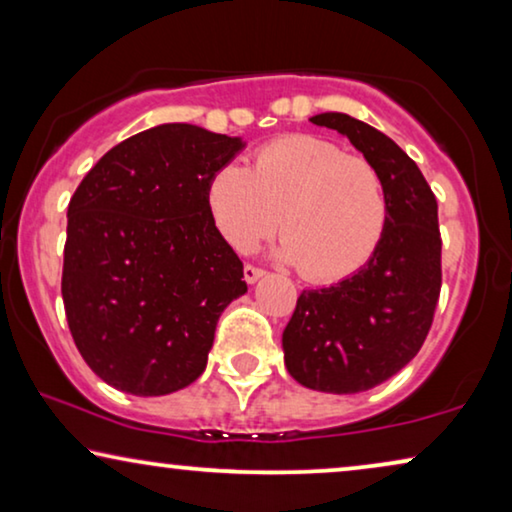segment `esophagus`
<instances>
[{
  "instance_id": "esophagus-1",
  "label": "esophagus",
  "mask_w": 512,
  "mask_h": 512,
  "mask_svg": "<svg viewBox=\"0 0 512 512\" xmlns=\"http://www.w3.org/2000/svg\"><path fill=\"white\" fill-rule=\"evenodd\" d=\"M263 275L265 272L261 268H256V265H244V282L247 284H256Z\"/></svg>"
}]
</instances>
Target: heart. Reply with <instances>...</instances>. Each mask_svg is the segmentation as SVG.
<instances>
[{"label": "heart", "instance_id": "obj_1", "mask_svg": "<svg viewBox=\"0 0 512 512\" xmlns=\"http://www.w3.org/2000/svg\"><path fill=\"white\" fill-rule=\"evenodd\" d=\"M207 207L235 251L251 249L279 226L277 256L310 282H340L366 268L389 219L375 167L317 135L261 146L251 170L223 165L209 179Z\"/></svg>", "mask_w": 512, "mask_h": 512}]
</instances>
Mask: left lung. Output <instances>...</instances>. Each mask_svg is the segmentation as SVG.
I'll return each instance as SVG.
<instances>
[{
    "label": "left lung",
    "mask_w": 512,
    "mask_h": 512,
    "mask_svg": "<svg viewBox=\"0 0 512 512\" xmlns=\"http://www.w3.org/2000/svg\"><path fill=\"white\" fill-rule=\"evenodd\" d=\"M310 121L338 130L375 167L389 219L366 268L300 293L282 333L284 363L307 389L359 394L408 366L429 335L440 296L438 202L415 160L373 125L340 111Z\"/></svg>",
    "instance_id": "1"
}]
</instances>
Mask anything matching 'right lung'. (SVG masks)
<instances>
[{
  "instance_id": "right-lung-1",
  "label": "right lung",
  "mask_w": 512,
  "mask_h": 512,
  "mask_svg": "<svg viewBox=\"0 0 512 512\" xmlns=\"http://www.w3.org/2000/svg\"><path fill=\"white\" fill-rule=\"evenodd\" d=\"M247 142L163 123L104 153L67 209L62 300L83 361L132 396L198 380L221 312L247 293L207 186Z\"/></svg>"
}]
</instances>
